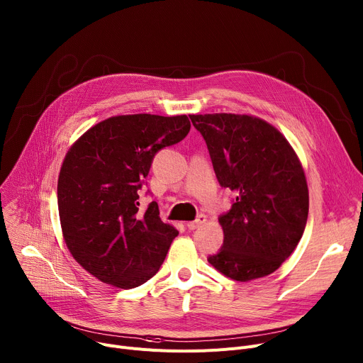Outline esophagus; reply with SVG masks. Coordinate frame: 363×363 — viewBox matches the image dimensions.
Instances as JSON below:
<instances>
[{"instance_id":"34e87169","label":"esophagus","mask_w":363,"mask_h":363,"mask_svg":"<svg viewBox=\"0 0 363 363\" xmlns=\"http://www.w3.org/2000/svg\"><path fill=\"white\" fill-rule=\"evenodd\" d=\"M205 223H206V217H205L203 214H201V216H198V217H196V220H195V221H189L186 225H187V228H189V230H195V228L202 227Z\"/></svg>"}]
</instances>
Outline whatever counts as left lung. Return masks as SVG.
I'll list each match as a JSON object with an SVG mask.
<instances>
[{"label": "left lung", "instance_id": "left-lung-1", "mask_svg": "<svg viewBox=\"0 0 363 363\" xmlns=\"http://www.w3.org/2000/svg\"><path fill=\"white\" fill-rule=\"evenodd\" d=\"M203 136L218 183L234 194L218 221L224 242L208 258L236 281L279 269L301 242L309 212L305 172L287 139L246 114H191Z\"/></svg>", "mask_w": 363, "mask_h": 363}]
</instances>
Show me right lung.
<instances>
[{
    "label": "right lung",
    "instance_id": "add662e5",
    "mask_svg": "<svg viewBox=\"0 0 363 363\" xmlns=\"http://www.w3.org/2000/svg\"><path fill=\"white\" fill-rule=\"evenodd\" d=\"M190 130L187 116L110 117L83 133L62 161L58 214L73 258L105 284L133 289L158 272L179 231L158 203L139 206V189L160 149Z\"/></svg>",
    "mask_w": 363,
    "mask_h": 363
}]
</instances>
